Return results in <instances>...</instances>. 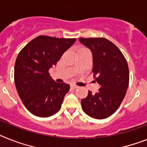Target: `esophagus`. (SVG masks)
I'll use <instances>...</instances> for the list:
<instances>
[{
	"instance_id": "obj_1",
	"label": "esophagus",
	"mask_w": 147,
	"mask_h": 147,
	"mask_svg": "<svg viewBox=\"0 0 147 147\" xmlns=\"http://www.w3.org/2000/svg\"><path fill=\"white\" fill-rule=\"evenodd\" d=\"M71 87L72 89H77L78 87V86H77V85H76V84H71Z\"/></svg>"
}]
</instances>
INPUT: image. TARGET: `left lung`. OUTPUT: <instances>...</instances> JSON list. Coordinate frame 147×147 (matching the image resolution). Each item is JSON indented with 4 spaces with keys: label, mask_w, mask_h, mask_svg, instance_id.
Wrapping results in <instances>:
<instances>
[{
    "label": "left lung",
    "mask_w": 147,
    "mask_h": 147,
    "mask_svg": "<svg viewBox=\"0 0 147 147\" xmlns=\"http://www.w3.org/2000/svg\"><path fill=\"white\" fill-rule=\"evenodd\" d=\"M79 41L92 53V73L98 83L99 92L81 99L85 113L95 119L111 116L121 105L129 83V71L124 55L105 38H80Z\"/></svg>",
    "instance_id": "left-lung-1"
}]
</instances>
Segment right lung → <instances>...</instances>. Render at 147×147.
Masks as SVG:
<instances>
[{
    "mask_svg": "<svg viewBox=\"0 0 147 147\" xmlns=\"http://www.w3.org/2000/svg\"><path fill=\"white\" fill-rule=\"evenodd\" d=\"M76 40L39 36L18 53L15 63V84L24 105L34 115L48 117L60 111L70 87L51 79L49 70Z\"/></svg>",
    "mask_w": 147,
    "mask_h": 147,
    "instance_id": "right-lung-1",
    "label": "right lung"
}]
</instances>
